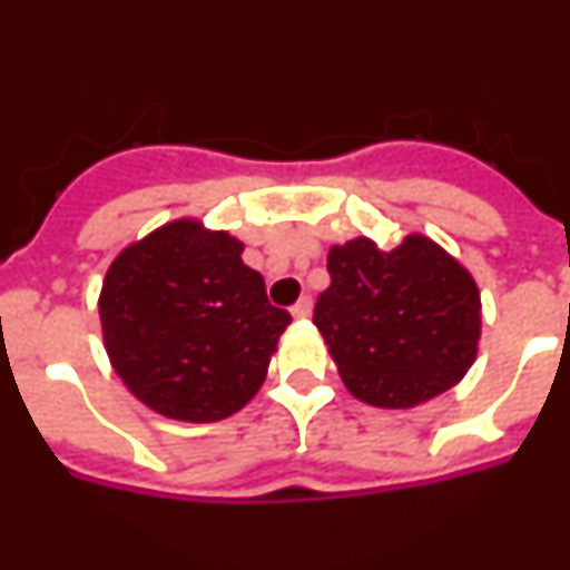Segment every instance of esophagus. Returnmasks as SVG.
Wrapping results in <instances>:
<instances>
[{"mask_svg": "<svg viewBox=\"0 0 570 570\" xmlns=\"http://www.w3.org/2000/svg\"><path fill=\"white\" fill-rule=\"evenodd\" d=\"M311 308H314V302H311V296H302V299L296 302L294 308H291V314H294V320H308Z\"/></svg>", "mask_w": 570, "mask_h": 570, "instance_id": "34e87169", "label": "esophagus"}]
</instances>
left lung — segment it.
<instances>
[{"instance_id": "obj_1", "label": "left lung", "mask_w": 570, "mask_h": 570, "mask_svg": "<svg viewBox=\"0 0 570 570\" xmlns=\"http://www.w3.org/2000/svg\"><path fill=\"white\" fill-rule=\"evenodd\" d=\"M328 291L314 308L345 387L376 407H414L445 394L476 360L480 291L428 236L394 250L360 236L328 254Z\"/></svg>"}]
</instances>
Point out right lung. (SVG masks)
Returning <instances> with one entry per match:
<instances>
[{
  "mask_svg": "<svg viewBox=\"0 0 570 570\" xmlns=\"http://www.w3.org/2000/svg\"><path fill=\"white\" fill-rule=\"evenodd\" d=\"M99 320L136 400L170 420L216 422L259 391L291 314L271 305L239 239L176 219L116 256Z\"/></svg>",
  "mask_w": 570,
  "mask_h": 570,
  "instance_id": "right-lung-1",
  "label": "right lung"
}]
</instances>
